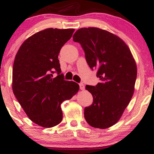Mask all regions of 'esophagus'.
Here are the masks:
<instances>
[{"label": "esophagus", "mask_w": 154, "mask_h": 154, "mask_svg": "<svg viewBox=\"0 0 154 154\" xmlns=\"http://www.w3.org/2000/svg\"><path fill=\"white\" fill-rule=\"evenodd\" d=\"M79 86H80V89H81V90H85V85L83 83H82V82H81V83H79Z\"/></svg>", "instance_id": "1"}]
</instances>
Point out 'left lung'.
<instances>
[{
	"label": "left lung",
	"instance_id": "8db88e82",
	"mask_svg": "<svg viewBox=\"0 0 154 154\" xmlns=\"http://www.w3.org/2000/svg\"><path fill=\"white\" fill-rule=\"evenodd\" d=\"M73 40L81 44L89 66L97 69L101 81L85 87L93 103L85 108V119L94 128H109L119 121L133 97L137 78L135 60L123 40L102 29L81 28Z\"/></svg>",
	"mask_w": 154,
	"mask_h": 154
}]
</instances>
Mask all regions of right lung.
<instances>
[{
	"label": "right lung",
	"instance_id": "obj_1",
	"mask_svg": "<svg viewBox=\"0 0 154 154\" xmlns=\"http://www.w3.org/2000/svg\"><path fill=\"white\" fill-rule=\"evenodd\" d=\"M74 29L48 28L29 37L20 46L12 70V90L31 121L51 128L62 119L60 105L72 99L79 85L65 81L58 55ZM57 72L56 77L53 74Z\"/></svg>",
	"mask_w": 154,
	"mask_h": 154
}]
</instances>
